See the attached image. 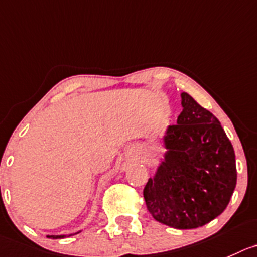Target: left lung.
Masks as SVG:
<instances>
[{
    "label": "left lung",
    "instance_id": "left-lung-1",
    "mask_svg": "<svg viewBox=\"0 0 257 257\" xmlns=\"http://www.w3.org/2000/svg\"><path fill=\"white\" fill-rule=\"evenodd\" d=\"M183 111L164 136L165 158L144 188L151 216L178 229L204 226L228 206L237 182L231 141L218 119L182 93Z\"/></svg>",
    "mask_w": 257,
    "mask_h": 257
}]
</instances>
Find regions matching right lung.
<instances>
[{
	"instance_id": "add662e5",
	"label": "right lung",
	"mask_w": 257,
	"mask_h": 257,
	"mask_svg": "<svg viewBox=\"0 0 257 257\" xmlns=\"http://www.w3.org/2000/svg\"><path fill=\"white\" fill-rule=\"evenodd\" d=\"M69 236H70V234H69ZM48 237H49V238H64L65 236H48Z\"/></svg>"
}]
</instances>
